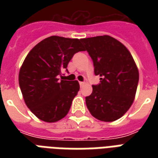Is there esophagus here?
Returning a JSON list of instances; mask_svg holds the SVG:
<instances>
[{
    "instance_id": "obj_1",
    "label": "esophagus",
    "mask_w": 158,
    "mask_h": 158,
    "mask_svg": "<svg viewBox=\"0 0 158 158\" xmlns=\"http://www.w3.org/2000/svg\"><path fill=\"white\" fill-rule=\"evenodd\" d=\"M79 85H80V87H82L83 85H84V82H79Z\"/></svg>"
}]
</instances>
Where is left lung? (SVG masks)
Instances as JSON below:
<instances>
[{
  "label": "left lung",
  "mask_w": 158,
  "mask_h": 158,
  "mask_svg": "<svg viewBox=\"0 0 158 158\" xmlns=\"http://www.w3.org/2000/svg\"><path fill=\"white\" fill-rule=\"evenodd\" d=\"M91 56L94 73L101 77L98 85L86 97L87 107L98 120L110 122L125 115L135 100L139 69L124 44L108 35L82 38Z\"/></svg>",
  "instance_id": "8db88e82"
}]
</instances>
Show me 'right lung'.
Here are the masks:
<instances>
[{
    "label": "right lung",
    "instance_id": "1",
    "mask_svg": "<svg viewBox=\"0 0 158 158\" xmlns=\"http://www.w3.org/2000/svg\"><path fill=\"white\" fill-rule=\"evenodd\" d=\"M80 41L51 36L38 43L23 60L19 84L26 106L39 120L54 123L69 112L79 84L60 81L57 76L75 53L84 51Z\"/></svg>",
    "mask_w": 158,
    "mask_h": 158
}]
</instances>
